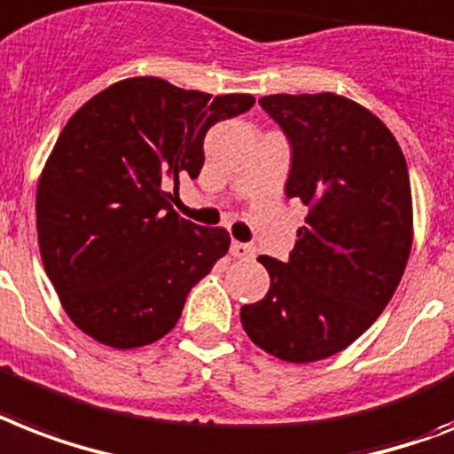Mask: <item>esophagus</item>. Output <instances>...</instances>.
Returning <instances> with one entry per match:
<instances>
[{
  "instance_id": "esophagus-1",
  "label": "esophagus",
  "mask_w": 454,
  "mask_h": 454,
  "mask_svg": "<svg viewBox=\"0 0 454 454\" xmlns=\"http://www.w3.org/2000/svg\"><path fill=\"white\" fill-rule=\"evenodd\" d=\"M231 254H233L235 259H252L256 249L252 245H245V242H233L231 245Z\"/></svg>"
}]
</instances>
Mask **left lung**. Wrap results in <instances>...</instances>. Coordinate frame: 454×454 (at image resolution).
Instances as JSON below:
<instances>
[{
  "label": "left lung",
  "instance_id": "obj_1",
  "mask_svg": "<svg viewBox=\"0 0 454 454\" xmlns=\"http://www.w3.org/2000/svg\"><path fill=\"white\" fill-rule=\"evenodd\" d=\"M263 112L291 144L286 198L308 205L296 247L263 301L239 319L261 349L291 364L340 352L380 317L412 245L408 165L375 114L333 93L265 95Z\"/></svg>",
  "mask_w": 454,
  "mask_h": 454
}]
</instances>
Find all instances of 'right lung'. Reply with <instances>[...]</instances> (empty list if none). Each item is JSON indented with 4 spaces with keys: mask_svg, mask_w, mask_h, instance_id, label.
I'll use <instances>...</instances> for the list:
<instances>
[{
    "mask_svg": "<svg viewBox=\"0 0 454 454\" xmlns=\"http://www.w3.org/2000/svg\"><path fill=\"white\" fill-rule=\"evenodd\" d=\"M252 106V95L137 76L67 121L39 179L36 233L48 279L83 333L130 349L175 329L189 291L231 247L223 228L172 209L179 179L200 175L209 128Z\"/></svg>",
    "mask_w": 454,
    "mask_h": 454,
    "instance_id": "obj_1",
    "label": "right lung"
}]
</instances>
